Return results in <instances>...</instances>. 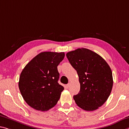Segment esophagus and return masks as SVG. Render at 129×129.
I'll return each instance as SVG.
<instances>
[{"instance_id": "1", "label": "esophagus", "mask_w": 129, "mask_h": 129, "mask_svg": "<svg viewBox=\"0 0 129 129\" xmlns=\"http://www.w3.org/2000/svg\"><path fill=\"white\" fill-rule=\"evenodd\" d=\"M70 84H70V83H69L68 84L66 85V87L67 88H68L69 87V86H70Z\"/></svg>"}]
</instances>
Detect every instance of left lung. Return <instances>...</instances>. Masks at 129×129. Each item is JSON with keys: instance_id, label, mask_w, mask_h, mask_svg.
<instances>
[{"instance_id": "obj_1", "label": "left lung", "mask_w": 129, "mask_h": 129, "mask_svg": "<svg viewBox=\"0 0 129 129\" xmlns=\"http://www.w3.org/2000/svg\"><path fill=\"white\" fill-rule=\"evenodd\" d=\"M67 57L79 76L80 89L73 96L76 105L85 111H94L103 105L111 93L113 79L107 62L85 48L67 53Z\"/></svg>"}]
</instances>
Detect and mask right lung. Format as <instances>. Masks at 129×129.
<instances>
[{
	"label": "right lung",
	"instance_id": "obj_1",
	"mask_svg": "<svg viewBox=\"0 0 129 129\" xmlns=\"http://www.w3.org/2000/svg\"><path fill=\"white\" fill-rule=\"evenodd\" d=\"M64 52H41L26 65L18 83L21 95L28 105L39 111H48L56 105L61 92L57 66Z\"/></svg>",
	"mask_w": 129,
	"mask_h": 129
}]
</instances>
